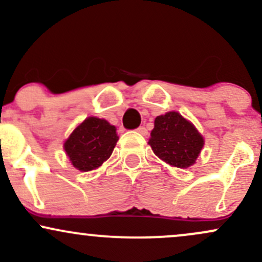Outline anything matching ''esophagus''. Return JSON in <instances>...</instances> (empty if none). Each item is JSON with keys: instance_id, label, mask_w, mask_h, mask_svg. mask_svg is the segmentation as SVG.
<instances>
[{"instance_id": "34e87169", "label": "esophagus", "mask_w": 262, "mask_h": 262, "mask_svg": "<svg viewBox=\"0 0 262 262\" xmlns=\"http://www.w3.org/2000/svg\"><path fill=\"white\" fill-rule=\"evenodd\" d=\"M137 132H139V133L143 134V135L148 134V129H146L145 127H139V128L137 129Z\"/></svg>"}]
</instances>
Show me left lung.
I'll return each instance as SVG.
<instances>
[{
	"label": "left lung",
	"instance_id": "1",
	"mask_svg": "<svg viewBox=\"0 0 262 262\" xmlns=\"http://www.w3.org/2000/svg\"><path fill=\"white\" fill-rule=\"evenodd\" d=\"M156 156L180 169L194 164L203 148L202 135L177 112H169L155 118L149 140Z\"/></svg>",
	"mask_w": 262,
	"mask_h": 262
}]
</instances>
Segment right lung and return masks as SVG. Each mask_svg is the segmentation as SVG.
Returning <instances> with one entry per match:
<instances>
[{
    "label": "right lung",
    "mask_w": 262,
    "mask_h": 262,
    "mask_svg": "<svg viewBox=\"0 0 262 262\" xmlns=\"http://www.w3.org/2000/svg\"><path fill=\"white\" fill-rule=\"evenodd\" d=\"M117 141L114 125L104 119L90 117L71 133L64 148L71 164L86 172L97 169L110 158Z\"/></svg>",
    "instance_id": "add662e5"
}]
</instances>
